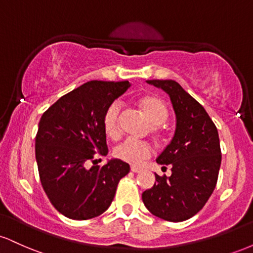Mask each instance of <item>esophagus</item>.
I'll list each match as a JSON object with an SVG mask.
<instances>
[{"instance_id":"1","label":"esophagus","mask_w":253,"mask_h":253,"mask_svg":"<svg viewBox=\"0 0 253 253\" xmlns=\"http://www.w3.org/2000/svg\"><path fill=\"white\" fill-rule=\"evenodd\" d=\"M130 170H132L133 172H140V171H141V168L135 167V165H132V167H130Z\"/></svg>"}]
</instances>
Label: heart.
<instances>
[{
  "label": "heart",
  "instance_id": "obj_1",
  "mask_svg": "<svg viewBox=\"0 0 253 253\" xmlns=\"http://www.w3.org/2000/svg\"><path fill=\"white\" fill-rule=\"evenodd\" d=\"M136 106L150 121V132L157 140H163L167 135L164 123L169 117V109L161 97L155 95H145L136 101ZM120 118L121 106L118 102L110 103L107 107L102 117L103 129L110 139H118L120 136ZM152 155V147L145 141L127 139L118 145L114 150V156L120 161L129 164H140L144 159Z\"/></svg>",
  "mask_w": 253,
  "mask_h": 253
}]
</instances>
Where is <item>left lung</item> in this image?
Instances as JSON below:
<instances>
[{"label":"left lung","mask_w":253,"mask_h":253,"mask_svg":"<svg viewBox=\"0 0 253 253\" xmlns=\"http://www.w3.org/2000/svg\"><path fill=\"white\" fill-rule=\"evenodd\" d=\"M147 83L169 94L176 113V130L157 163L170 165L171 176H159L143 193L145 207L153 215L179 222L202 210L215 189L221 164L216 126L205 108L172 80H150Z\"/></svg>","instance_id":"obj_1"}]
</instances>
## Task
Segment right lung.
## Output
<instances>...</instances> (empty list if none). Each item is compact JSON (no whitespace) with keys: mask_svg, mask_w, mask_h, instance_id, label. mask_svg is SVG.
<instances>
[{"mask_svg":"<svg viewBox=\"0 0 253 253\" xmlns=\"http://www.w3.org/2000/svg\"><path fill=\"white\" fill-rule=\"evenodd\" d=\"M128 86V81H90L60 97L40 119L36 135L40 182L52 206L69 219L101 215L129 172V165L120 159L103 167L94 159L108 153L104 110Z\"/></svg>","mask_w":253,"mask_h":253,"instance_id":"right-lung-1","label":"right lung"}]
</instances>
